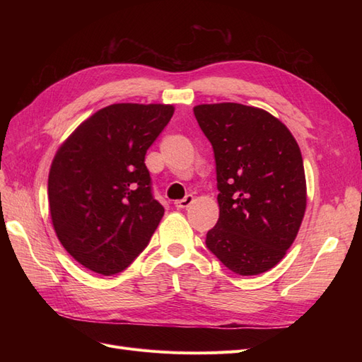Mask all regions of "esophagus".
Listing matches in <instances>:
<instances>
[{
  "label": "esophagus",
  "instance_id": "1",
  "mask_svg": "<svg viewBox=\"0 0 362 362\" xmlns=\"http://www.w3.org/2000/svg\"><path fill=\"white\" fill-rule=\"evenodd\" d=\"M193 201H194V198H193V194H187L185 196L184 199H180V201H175V206L178 208V210H184V208H187V206H190L192 204H193Z\"/></svg>",
  "mask_w": 362,
  "mask_h": 362
}]
</instances>
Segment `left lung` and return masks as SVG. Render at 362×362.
Here are the masks:
<instances>
[{"label": "left lung", "mask_w": 362, "mask_h": 362, "mask_svg": "<svg viewBox=\"0 0 362 362\" xmlns=\"http://www.w3.org/2000/svg\"><path fill=\"white\" fill-rule=\"evenodd\" d=\"M193 113L216 160L218 221L206 247L234 273L259 275L287 254L303 221L298 141L262 108L221 103L196 105Z\"/></svg>", "instance_id": "1"}]
</instances>
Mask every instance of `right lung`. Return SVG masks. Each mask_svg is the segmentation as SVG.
<instances>
[{
  "instance_id": "right-lung-1",
  "label": "right lung",
  "mask_w": 362,
  "mask_h": 362,
  "mask_svg": "<svg viewBox=\"0 0 362 362\" xmlns=\"http://www.w3.org/2000/svg\"><path fill=\"white\" fill-rule=\"evenodd\" d=\"M175 112L166 104L101 108L63 141L48 177L54 231L68 254L104 276L127 269L164 214L145 156Z\"/></svg>"
}]
</instances>
